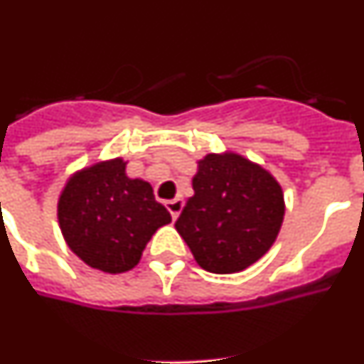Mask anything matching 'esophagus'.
<instances>
[{
	"label": "esophagus",
	"mask_w": 364,
	"mask_h": 364,
	"mask_svg": "<svg viewBox=\"0 0 364 364\" xmlns=\"http://www.w3.org/2000/svg\"><path fill=\"white\" fill-rule=\"evenodd\" d=\"M166 208L169 210V213H171L173 220H176L180 215V211H182V208H184V200H182L180 197H176V198H173V200H167Z\"/></svg>",
	"instance_id": "1"
}]
</instances>
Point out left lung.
<instances>
[{
	"label": "left lung",
	"mask_w": 364,
	"mask_h": 364,
	"mask_svg": "<svg viewBox=\"0 0 364 364\" xmlns=\"http://www.w3.org/2000/svg\"><path fill=\"white\" fill-rule=\"evenodd\" d=\"M195 195L175 222L202 269L239 273L264 257L284 220V193L275 176L233 151L198 160Z\"/></svg>",
	"instance_id": "1"
}]
</instances>
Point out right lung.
Instances as JSON below:
<instances>
[{
  "mask_svg": "<svg viewBox=\"0 0 364 364\" xmlns=\"http://www.w3.org/2000/svg\"><path fill=\"white\" fill-rule=\"evenodd\" d=\"M124 159L104 160L73 173L58 198V222L74 255L104 273H124L142 259L156 230L171 215L153 188L129 178Z\"/></svg>",
  "mask_w": 364,
  "mask_h": 364,
  "instance_id": "obj_1",
  "label": "right lung"
}]
</instances>
